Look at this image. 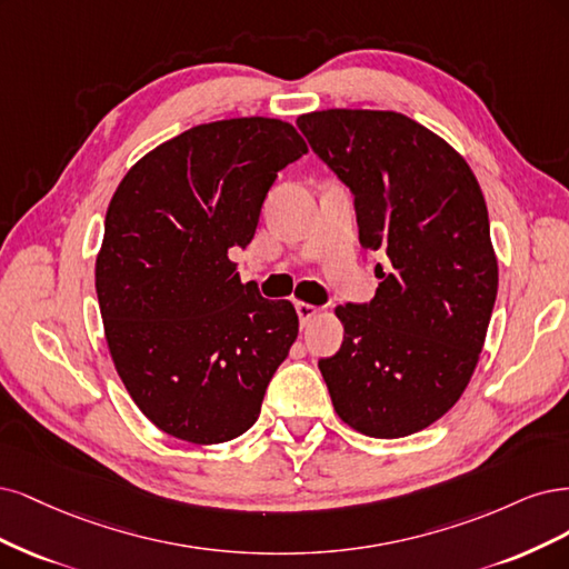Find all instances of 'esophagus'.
<instances>
[{
    "instance_id": "1",
    "label": "esophagus",
    "mask_w": 569,
    "mask_h": 569,
    "mask_svg": "<svg viewBox=\"0 0 569 569\" xmlns=\"http://www.w3.org/2000/svg\"><path fill=\"white\" fill-rule=\"evenodd\" d=\"M296 311H298V317H300V323L307 326L311 319L319 315V307L309 305V302H296Z\"/></svg>"
}]
</instances>
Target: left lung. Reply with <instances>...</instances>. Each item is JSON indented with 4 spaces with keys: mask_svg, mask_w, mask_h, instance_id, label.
I'll return each instance as SVG.
<instances>
[{
    "mask_svg": "<svg viewBox=\"0 0 569 569\" xmlns=\"http://www.w3.org/2000/svg\"><path fill=\"white\" fill-rule=\"evenodd\" d=\"M300 132L355 193L359 243L388 252L369 305H338L345 338L319 361L336 413L361 435L407 437L442 418L478 366L499 264L463 156L395 111L328 108Z\"/></svg>",
    "mask_w": 569,
    "mask_h": 569,
    "instance_id": "1",
    "label": "left lung"
}]
</instances>
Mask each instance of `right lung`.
Wrapping results in <instances>:
<instances>
[{"instance_id": "obj_1", "label": "right lung", "mask_w": 569, "mask_h": 569, "mask_svg": "<svg viewBox=\"0 0 569 569\" xmlns=\"http://www.w3.org/2000/svg\"><path fill=\"white\" fill-rule=\"evenodd\" d=\"M307 153L290 122L196 124L134 162L106 212L97 298L116 371L151 423L191 445L243 435L298 338V311L241 283L277 172Z\"/></svg>"}]
</instances>
